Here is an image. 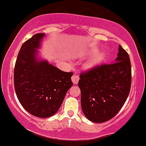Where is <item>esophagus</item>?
Segmentation results:
<instances>
[{
	"label": "esophagus",
	"instance_id": "34e87169",
	"mask_svg": "<svg viewBox=\"0 0 146 146\" xmlns=\"http://www.w3.org/2000/svg\"><path fill=\"white\" fill-rule=\"evenodd\" d=\"M79 80H80V77H79V76L77 75V74H74V75L72 77V82H73V83L74 84H75V85L78 83Z\"/></svg>",
	"mask_w": 146,
	"mask_h": 146
}]
</instances>
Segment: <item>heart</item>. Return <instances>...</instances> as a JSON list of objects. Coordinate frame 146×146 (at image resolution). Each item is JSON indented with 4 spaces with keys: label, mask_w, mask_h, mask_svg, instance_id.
Masks as SVG:
<instances>
[{
    "label": "heart",
    "mask_w": 146,
    "mask_h": 146,
    "mask_svg": "<svg viewBox=\"0 0 146 146\" xmlns=\"http://www.w3.org/2000/svg\"><path fill=\"white\" fill-rule=\"evenodd\" d=\"M105 53L102 52V53H99V54H98L91 61V64H97V63L100 62V61H102L104 58H105Z\"/></svg>",
    "instance_id": "b5f03b06"
}]
</instances>
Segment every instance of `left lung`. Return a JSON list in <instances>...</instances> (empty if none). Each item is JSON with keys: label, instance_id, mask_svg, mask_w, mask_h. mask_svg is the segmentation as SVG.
<instances>
[{"label": "left lung", "instance_id": "left-lung-1", "mask_svg": "<svg viewBox=\"0 0 146 146\" xmlns=\"http://www.w3.org/2000/svg\"><path fill=\"white\" fill-rule=\"evenodd\" d=\"M78 86L85 117L101 123L115 117L125 104L131 88L129 54L121 45L113 63L96 65L80 73Z\"/></svg>", "mask_w": 146, "mask_h": 146}]
</instances>
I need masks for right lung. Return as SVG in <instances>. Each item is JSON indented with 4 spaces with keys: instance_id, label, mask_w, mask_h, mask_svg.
Segmentation results:
<instances>
[{
    "instance_id": "obj_1",
    "label": "right lung",
    "mask_w": 146,
    "mask_h": 146,
    "mask_svg": "<svg viewBox=\"0 0 146 146\" xmlns=\"http://www.w3.org/2000/svg\"><path fill=\"white\" fill-rule=\"evenodd\" d=\"M43 33L34 35L21 45L14 66L16 94L29 113L40 118L50 117L59 109L68 90L72 86L73 72H66L36 60V48Z\"/></svg>"
}]
</instances>
